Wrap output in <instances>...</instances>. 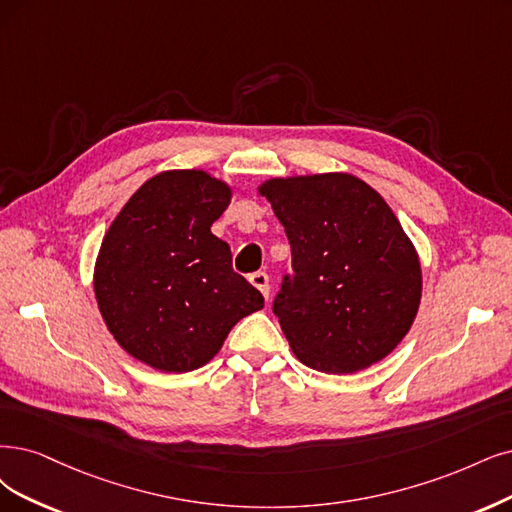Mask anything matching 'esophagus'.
<instances>
[{"mask_svg":"<svg viewBox=\"0 0 512 512\" xmlns=\"http://www.w3.org/2000/svg\"><path fill=\"white\" fill-rule=\"evenodd\" d=\"M249 280H251V285L263 295V297H270V278H268V274L266 272H255V274H251L249 276Z\"/></svg>","mask_w":512,"mask_h":512,"instance_id":"1","label":"esophagus"}]
</instances>
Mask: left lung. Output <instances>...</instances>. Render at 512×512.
I'll use <instances>...</instances> for the list:
<instances>
[{"mask_svg": "<svg viewBox=\"0 0 512 512\" xmlns=\"http://www.w3.org/2000/svg\"><path fill=\"white\" fill-rule=\"evenodd\" d=\"M291 244L293 274L274 314L310 369L354 373L382 361L411 329L422 299L413 242L386 200L348 173L259 185Z\"/></svg>", "mask_w": 512, "mask_h": 512, "instance_id": "obj_1", "label": "left lung"}]
</instances>
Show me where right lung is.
Here are the masks:
<instances>
[{"label":"right lung","mask_w":512,"mask_h":512,"mask_svg":"<svg viewBox=\"0 0 512 512\" xmlns=\"http://www.w3.org/2000/svg\"><path fill=\"white\" fill-rule=\"evenodd\" d=\"M232 187L206 170L147 179L111 221L94 263V297L113 339L166 373L206 365L261 293L232 270L211 225Z\"/></svg>","instance_id":"1"}]
</instances>
